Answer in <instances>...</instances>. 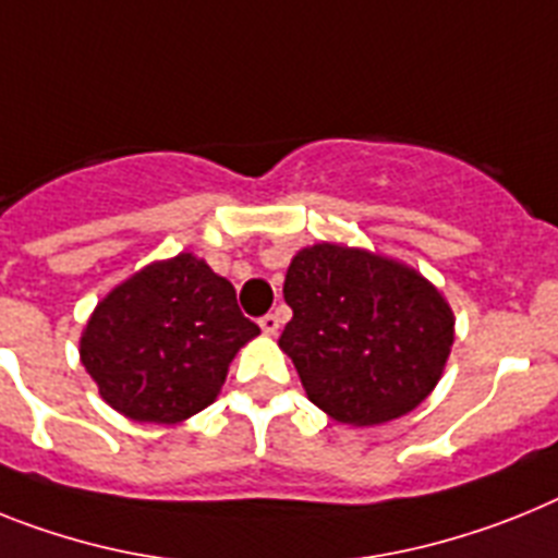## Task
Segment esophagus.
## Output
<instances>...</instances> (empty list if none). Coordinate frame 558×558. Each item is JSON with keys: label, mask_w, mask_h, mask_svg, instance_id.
Returning a JSON list of instances; mask_svg holds the SVG:
<instances>
[{"label": "esophagus", "mask_w": 558, "mask_h": 558, "mask_svg": "<svg viewBox=\"0 0 558 558\" xmlns=\"http://www.w3.org/2000/svg\"><path fill=\"white\" fill-rule=\"evenodd\" d=\"M259 327H262V332H265V336H276V332H279V316H276V313L262 316Z\"/></svg>", "instance_id": "esophagus-1"}]
</instances>
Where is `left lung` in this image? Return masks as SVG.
Instances as JSON below:
<instances>
[{"label": "left lung", "mask_w": 558, "mask_h": 558, "mask_svg": "<svg viewBox=\"0 0 558 558\" xmlns=\"http://www.w3.org/2000/svg\"><path fill=\"white\" fill-rule=\"evenodd\" d=\"M293 318L279 347L322 412L378 426L428 398L454 344V313L415 268L361 247H302L284 276Z\"/></svg>", "instance_id": "1"}]
</instances>
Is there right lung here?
I'll return each mask as SVG.
<instances>
[{
	"label": "right lung",
	"mask_w": 558,
	"mask_h": 558,
	"mask_svg": "<svg viewBox=\"0 0 558 558\" xmlns=\"http://www.w3.org/2000/svg\"><path fill=\"white\" fill-rule=\"evenodd\" d=\"M259 327L206 259L151 262L109 290L81 332V364L104 401L137 423L197 415L226 384L228 364Z\"/></svg>",
	"instance_id": "right-lung-1"
}]
</instances>
